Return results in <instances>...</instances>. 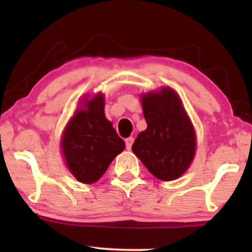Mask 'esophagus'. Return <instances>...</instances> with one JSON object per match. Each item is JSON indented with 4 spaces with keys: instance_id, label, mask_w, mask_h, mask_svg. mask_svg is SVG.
I'll use <instances>...</instances> for the list:
<instances>
[{
    "instance_id": "1",
    "label": "esophagus",
    "mask_w": 252,
    "mask_h": 252,
    "mask_svg": "<svg viewBox=\"0 0 252 252\" xmlns=\"http://www.w3.org/2000/svg\"><path fill=\"white\" fill-rule=\"evenodd\" d=\"M132 143H134V137H128L126 140V149L130 150L131 149V146Z\"/></svg>"
}]
</instances>
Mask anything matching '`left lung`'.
Here are the masks:
<instances>
[{
    "instance_id": "left-lung-1",
    "label": "left lung",
    "mask_w": 252,
    "mask_h": 252,
    "mask_svg": "<svg viewBox=\"0 0 252 252\" xmlns=\"http://www.w3.org/2000/svg\"><path fill=\"white\" fill-rule=\"evenodd\" d=\"M142 106L148 126L137 135L132 152L156 178L175 180L194 158L195 136L189 118L169 88L143 94Z\"/></svg>"
}]
</instances>
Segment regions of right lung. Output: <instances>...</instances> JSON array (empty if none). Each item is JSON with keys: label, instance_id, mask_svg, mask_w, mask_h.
Returning a JSON list of instances; mask_svg holds the SVG:
<instances>
[{"label": "right lung", "instance_id": "right-lung-1", "mask_svg": "<svg viewBox=\"0 0 252 252\" xmlns=\"http://www.w3.org/2000/svg\"><path fill=\"white\" fill-rule=\"evenodd\" d=\"M62 148L66 163L77 180L96 182L126 143L104 115V98L97 94L72 117L63 132Z\"/></svg>", "mask_w": 252, "mask_h": 252}]
</instances>
